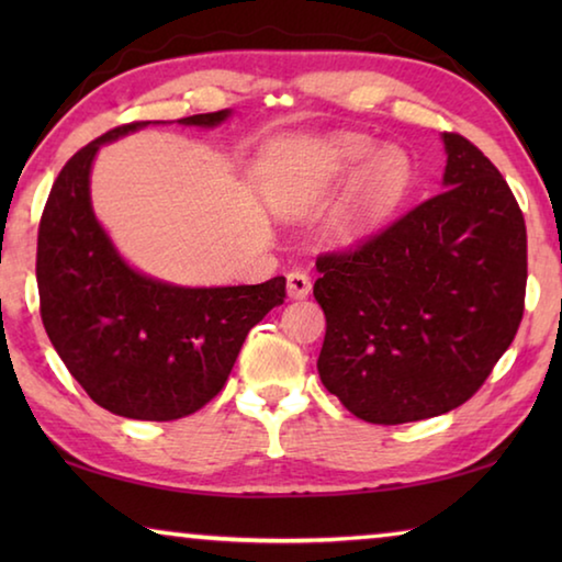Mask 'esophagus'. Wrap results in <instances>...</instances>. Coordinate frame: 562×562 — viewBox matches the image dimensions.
Returning <instances> with one entry per match:
<instances>
[{
	"label": "esophagus",
	"instance_id": "1",
	"mask_svg": "<svg viewBox=\"0 0 562 562\" xmlns=\"http://www.w3.org/2000/svg\"><path fill=\"white\" fill-rule=\"evenodd\" d=\"M310 290H312V280H310L307 272H304V270H292L288 274V294H290L292 300L307 297Z\"/></svg>",
	"mask_w": 562,
	"mask_h": 562
}]
</instances>
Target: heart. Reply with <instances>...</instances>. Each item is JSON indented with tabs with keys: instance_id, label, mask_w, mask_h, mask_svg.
<instances>
[{
	"instance_id": "obj_1",
	"label": "heart",
	"mask_w": 562,
	"mask_h": 562,
	"mask_svg": "<svg viewBox=\"0 0 562 562\" xmlns=\"http://www.w3.org/2000/svg\"><path fill=\"white\" fill-rule=\"evenodd\" d=\"M307 176L310 186L319 193L357 176L329 223L331 240L357 245L376 233L404 203L414 183V166L402 148L376 150L372 138L361 133H341L317 148Z\"/></svg>"
}]
</instances>
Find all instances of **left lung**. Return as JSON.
<instances>
[{
	"mask_svg": "<svg viewBox=\"0 0 562 562\" xmlns=\"http://www.w3.org/2000/svg\"><path fill=\"white\" fill-rule=\"evenodd\" d=\"M441 140L446 190L357 250L317 258L319 379L369 424L469 402L522 319L528 250L516 198L471 140Z\"/></svg>",
	"mask_w": 562,
	"mask_h": 562,
	"instance_id": "obj_1",
	"label": "left lung"
}]
</instances>
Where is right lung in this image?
I'll list each match as a JSON object with an SVG mask.
<instances>
[{
    "mask_svg": "<svg viewBox=\"0 0 562 562\" xmlns=\"http://www.w3.org/2000/svg\"><path fill=\"white\" fill-rule=\"evenodd\" d=\"M231 109L178 119L215 128ZM150 121L119 126L69 158L46 201L36 243L42 322L56 355L93 402L138 422H173L225 386L258 322L284 302V278L237 288H183L121 258L91 205V166Z\"/></svg>",
    "mask_w": 562,
    "mask_h": 562,
    "instance_id": "1",
    "label": "right lung"
}]
</instances>
